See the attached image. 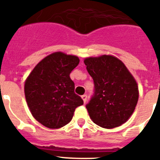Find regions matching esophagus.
<instances>
[{"mask_svg":"<svg viewBox=\"0 0 160 160\" xmlns=\"http://www.w3.org/2000/svg\"><path fill=\"white\" fill-rule=\"evenodd\" d=\"M82 98L84 103L87 102V94H83V95L82 96Z\"/></svg>","mask_w":160,"mask_h":160,"instance_id":"esophagus-1","label":"esophagus"}]
</instances>
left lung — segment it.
<instances>
[{"label": "left lung", "mask_w": 160, "mask_h": 160, "mask_svg": "<svg viewBox=\"0 0 160 160\" xmlns=\"http://www.w3.org/2000/svg\"><path fill=\"white\" fill-rule=\"evenodd\" d=\"M92 77L94 92L87 104L95 124L107 129L119 127L129 119L138 99L135 79L122 61L111 55L84 60Z\"/></svg>", "instance_id": "left-lung-1"}]
</instances>
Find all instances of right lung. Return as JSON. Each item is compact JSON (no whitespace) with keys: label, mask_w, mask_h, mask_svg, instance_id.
Masks as SVG:
<instances>
[{"label":"right lung","mask_w":160,"mask_h":160,"mask_svg":"<svg viewBox=\"0 0 160 160\" xmlns=\"http://www.w3.org/2000/svg\"><path fill=\"white\" fill-rule=\"evenodd\" d=\"M77 56L56 52L42 59L25 82V95L37 121L51 129L62 128L71 121L73 112L83 104L74 93L70 73L78 65Z\"/></svg>","instance_id":"1"}]
</instances>
